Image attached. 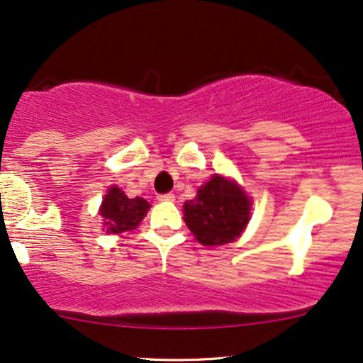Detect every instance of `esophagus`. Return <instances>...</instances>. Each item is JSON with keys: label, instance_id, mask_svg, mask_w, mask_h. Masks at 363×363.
Masks as SVG:
<instances>
[{"label": "esophagus", "instance_id": "obj_1", "mask_svg": "<svg viewBox=\"0 0 363 363\" xmlns=\"http://www.w3.org/2000/svg\"><path fill=\"white\" fill-rule=\"evenodd\" d=\"M157 199L159 201H174V194L172 192H167V194H159Z\"/></svg>", "mask_w": 363, "mask_h": 363}]
</instances>
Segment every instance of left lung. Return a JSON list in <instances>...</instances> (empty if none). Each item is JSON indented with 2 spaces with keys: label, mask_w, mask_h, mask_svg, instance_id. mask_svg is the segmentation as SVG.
Wrapping results in <instances>:
<instances>
[{
  "label": "left lung",
  "mask_w": 363,
  "mask_h": 363,
  "mask_svg": "<svg viewBox=\"0 0 363 363\" xmlns=\"http://www.w3.org/2000/svg\"><path fill=\"white\" fill-rule=\"evenodd\" d=\"M251 201L233 181L213 176L184 203V221L204 246L235 241L250 221Z\"/></svg>",
  "instance_id": "1"
}]
</instances>
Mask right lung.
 Instances as JSON below:
<instances>
[{
	"label": "right lung",
	"instance_id": "obj_1",
	"mask_svg": "<svg viewBox=\"0 0 363 363\" xmlns=\"http://www.w3.org/2000/svg\"><path fill=\"white\" fill-rule=\"evenodd\" d=\"M149 208V203L142 197L130 199L118 187H110L107 196L104 197L100 216L104 218L102 221L107 233L118 235V233L134 229Z\"/></svg>",
	"mask_w": 363,
	"mask_h": 363
}]
</instances>
